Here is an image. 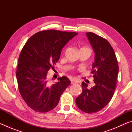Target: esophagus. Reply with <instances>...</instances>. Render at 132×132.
Returning <instances> with one entry per match:
<instances>
[{"label": "esophagus", "instance_id": "esophagus-1", "mask_svg": "<svg viewBox=\"0 0 132 132\" xmlns=\"http://www.w3.org/2000/svg\"><path fill=\"white\" fill-rule=\"evenodd\" d=\"M77 83V80H75V79H71V84H76Z\"/></svg>", "mask_w": 132, "mask_h": 132}]
</instances>
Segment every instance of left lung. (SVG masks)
I'll return each instance as SVG.
<instances>
[{
  "label": "left lung",
  "instance_id": "1",
  "mask_svg": "<svg viewBox=\"0 0 132 132\" xmlns=\"http://www.w3.org/2000/svg\"><path fill=\"white\" fill-rule=\"evenodd\" d=\"M86 34L95 53L91 71L95 85L88 89V85L82 82V92L76 98V104L80 110L92 113L101 111L110 102L116 88L119 66L114 51L106 39L93 32Z\"/></svg>",
  "mask_w": 132,
  "mask_h": 132
}]
</instances>
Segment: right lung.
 I'll return each instance as SVG.
<instances>
[{"label": "right lung", "instance_id": "obj_1", "mask_svg": "<svg viewBox=\"0 0 132 132\" xmlns=\"http://www.w3.org/2000/svg\"><path fill=\"white\" fill-rule=\"evenodd\" d=\"M78 33L55 30L39 31L24 45L19 57L16 77L19 92L27 105L37 112L54 109L70 84L66 76L51 84L48 71L59 61L62 49Z\"/></svg>", "mask_w": 132, "mask_h": 132}]
</instances>
